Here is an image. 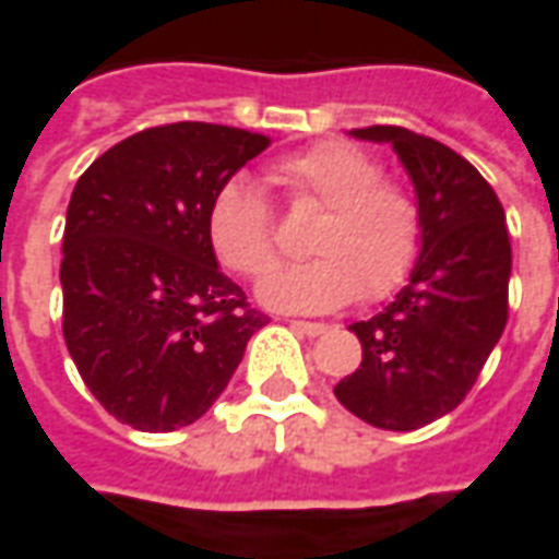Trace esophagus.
Instances as JSON below:
<instances>
[{
  "label": "esophagus",
  "instance_id": "esophagus-1",
  "mask_svg": "<svg viewBox=\"0 0 559 559\" xmlns=\"http://www.w3.org/2000/svg\"><path fill=\"white\" fill-rule=\"evenodd\" d=\"M290 329H296V332H302V335H323L326 332V323H311V320H290Z\"/></svg>",
  "mask_w": 559,
  "mask_h": 559
}]
</instances>
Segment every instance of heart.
Returning a JSON list of instances; mask_svg holds the SVG:
<instances>
[{"label": "heart", "mask_w": 559, "mask_h": 559, "mask_svg": "<svg viewBox=\"0 0 559 559\" xmlns=\"http://www.w3.org/2000/svg\"><path fill=\"white\" fill-rule=\"evenodd\" d=\"M269 179L296 203L323 215L308 236V263L269 272L260 302L275 311L323 314L362 296L386 299L411 275L421 248V212L383 164L347 140H326L272 164ZM206 242L221 266L257 278L275 263V236L263 197L245 176L221 185L206 209Z\"/></svg>", "instance_id": "b5f03b06"}]
</instances>
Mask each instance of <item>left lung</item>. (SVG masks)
I'll use <instances>...</instances> for the list:
<instances>
[{
	"label": "left lung",
	"mask_w": 559,
	"mask_h": 559,
	"mask_svg": "<svg viewBox=\"0 0 559 559\" xmlns=\"http://www.w3.org/2000/svg\"><path fill=\"white\" fill-rule=\"evenodd\" d=\"M350 138L395 148L419 203L421 248L395 299L350 326L362 365L335 399L374 428L416 431L455 411L503 335L506 212L481 173L437 140L399 126L353 128Z\"/></svg>",
	"instance_id": "obj_1"
}]
</instances>
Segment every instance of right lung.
I'll return each mask as SVG.
<instances>
[{"mask_svg": "<svg viewBox=\"0 0 559 559\" xmlns=\"http://www.w3.org/2000/svg\"><path fill=\"white\" fill-rule=\"evenodd\" d=\"M269 140L173 122L107 148L74 185L62 332L83 383L138 431H176L218 401L266 317L218 266L206 209Z\"/></svg>", "mask_w": 559, "mask_h": 559, "instance_id": "add662e5", "label": "right lung"}]
</instances>
